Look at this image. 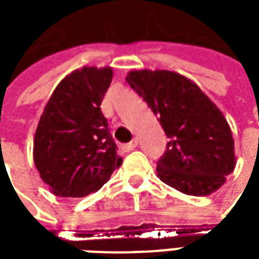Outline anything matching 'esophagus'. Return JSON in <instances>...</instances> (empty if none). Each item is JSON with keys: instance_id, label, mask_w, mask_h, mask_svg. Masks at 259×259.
I'll return each instance as SVG.
<instances>
[{"instance_id": "esophagus-1", "label": "esophagus", "mask_w": 259, "mask_h": 259, "mask_svg": "<svg viewBox=\"0 0 259 259\" xmlns=\"http://www.w3.org/2000/svg\"><path fill=\"white\" fill-rule=\"evenodd\" d=\"M137 144H139V140H137V139H133V140L130 141V143L124 144L122 148H123L124 152H129V151H132V150H135L136 147H137Z\"/></svg>"}]
</instances>
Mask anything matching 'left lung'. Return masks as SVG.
I'll use <instances>...</instances> for the list:
<instances>
[{
  "instance_id": "obj_1",
  "label": "left lung",
  "mask_w": 259,
  "mask_h": 259,
  "mask_svg": "<svg viewBox=\"0 0 259 259\" xmlns=\"http://www.w3.org/2000/svg\"><path fill=\"white\" fill-rule=\"evenodd\" d=\"M126 81L169 137L158 178L187 195L215 193L236 168L232 130L221 109L193 80L176 72L132 70Z\"/></svg>"
}]
</instances>
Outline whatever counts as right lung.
<instances>
[{"mask_svg": "<svg viewBox=\"0 0 259 259\" xmlns=\"http://www.w3.org/2000/svg\"><path fill=\"white\" fill-rule=\"evenodd\" d=\"M112 76L109 66L76 69L59 81L44 108L33 159L54 195L94 193L122 165L100 108Z\"/></svg>", "mask_w": 259, "mask_h": 259, "instance_id": "1", "label": "right lung"}]
</instances>
